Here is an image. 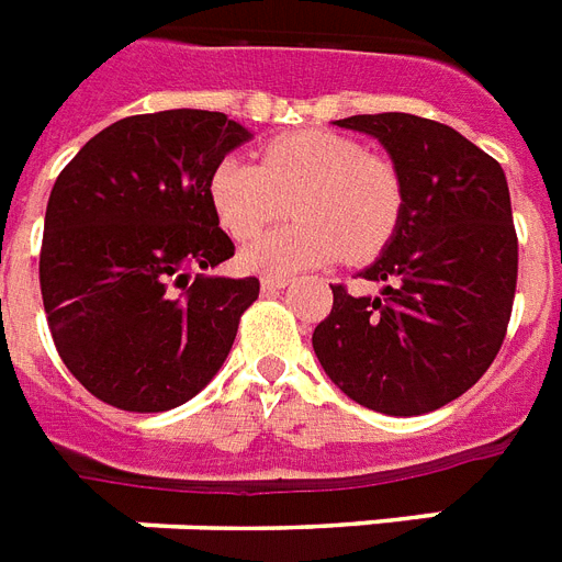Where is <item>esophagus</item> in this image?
I'll use <instances>...</instances> for the list:
<instances>
[{
  "instance_id": "esophagus-1",
  "label": "esophagus",
  "mask_w": 562,
  "mask_h": 562,
  "mask_svg": "<svg viewBox=\"0 0 562 562\" xmlns=\"http://www.w3.org/2000/svg\"><path fill=\"white\" fill-rule=\"evenodd\" d=\"M284 286H290V278H284V276L260 278V290H263V293H276V290H284Z\"/></svg>"
}]
</instances>
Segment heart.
<instances>
[{"label": "heart", "mask_w": 562, "mask_h": 562, "mask_svg": "<svg viewBox=\"0 0 562 562\" xmlns=\"http://www.w3.org/2000/svg\"><path fill=\"white\" fill-rule=\"evenodd\" d=\"M209 200L237 240L258 235L293 200L299 223L272 228L240 252L246 269L286 278L342 255L374 258L397 228L403 191L392 165L353 138L299 130L267 142L258 165L240 156L220 161Z\"/></svg>", "instance_id": "obj_1"}]
</instances>
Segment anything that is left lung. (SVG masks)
I'll return each mask as SVG.
<instances>
[{"label": "left lung", "instance_id": "8db88e82", "mask_svg": "<svg viewBox=\"0 0 562 562\" xmlns=\"http://www.w3.org/2000/svg\"><path fill=\"white\" fill-rule=\"evenodd\" d=\"M336 127L376 138L401 179V220L359 276L376 295L334 290L313 330L325 374L359 406L412 417L479 383L508 330L516 232L505 170L459 130L408 112Z\"/></svg>", "mask_w": 562, "mask_h": 562}]
</instances>
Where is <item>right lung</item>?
<instances>
[{"instance_id":"obj_1","label":"right lung","mask_w":562,"mask_h":562,"mask_svg":"<svg viewBox=\"0 0 562 562\" xmlns=\"http://www.w3.org/2000/svg\"><path fill=\"white\" fill-rule=\"evenodd\" d=\"M252 133L223 112L130 115L80 147L48 196L40 290L80 385L124 412H168L226 362L258 278L209 276L235 255L209 177ZM188 268H200L194 282Z\"/></svg>"}]
</instances>
